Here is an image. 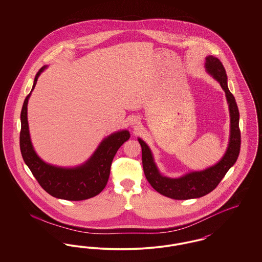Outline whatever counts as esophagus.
I'll list each match as a JSON object with an SVG mask.
<instances>
[{
    "instance_id": "esophagus-1",
    "label": "esophagus",
    "mask_w": 262,
    "mask_h": 262,
    "mask_svg": "<svg viewBox=\"0 0 262 262\" xmlns=\"http://www.w3.org/2000/svg\"><path fill=\"white\" fill-rule=\"evenodd\" d=\"M137 123H138V122H137V120L133 121V122H132V125H133V127H137Z\"/></svg>"
}]
</instances>
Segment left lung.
Masks as SVG:
<instances>
[{"label": "left lung", "mask_w": 262, "mask_h": 262, "mask_svg": "<svg viewBox=\"0 0 262 262\" xmlns=\"http://www.w3.org/2000/svg\"><path fill=\"white\" fill-rule=\"evenodd\" d=\"M205 70L220 83L229 105L230 137L228 147L221 160L205 170L189 172L180 178H169L160 173L154 162V157L149 146L141 138H137L141 145L142 166L147 181L156 191L173 200L199 199L211 192L224 178L229 169L236 163L239 154V113L236 99L228 88V78L224 67L217 58L207 56L205 58Z\"/></svg>", "instance_id": "8db88e82"}]
</instances>
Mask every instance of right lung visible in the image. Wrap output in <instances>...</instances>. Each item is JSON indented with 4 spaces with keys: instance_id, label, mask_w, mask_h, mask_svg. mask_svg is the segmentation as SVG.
<instances>
[{
    "instance_id": "1",
    "label": "right lung",
    "mask_w": 262,
    "mask_h": 262,
    "mask_svg": "<svg viewBox=\"0 0 262 262\" xmlns=\"http://www.w3.org/2000/svg\"><path fill=\"white\" fill-rule=\"evenodd\" d=\"M45 69H47L46 66L41 68L35 75L32 89L26 96L20 113L19 145L23 158L39 185L52 196L72 201L91 199L99 194L106 187L113 159L118 149L130 137L129 132L124 129L105 137L88 161L79 166L67 168L43 161L31 142L27 121V104L39 75Z\"/></svg>"
}]
</instances>
